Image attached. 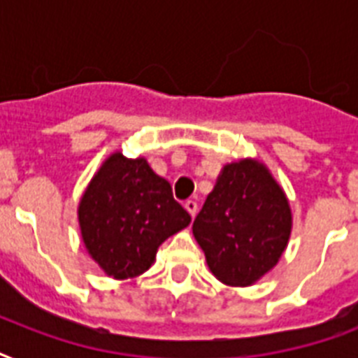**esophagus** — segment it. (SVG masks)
<instances>
[{"label":"esophagus","mask_w":358,"mask_h":358,"mask_svg":"<svg viewBox=\"0 0 358 358\" xmlns=\"http://www.w3.org/2000/svg\"><path fill=\"white\" fill-rule=\"evenodd\" d=\"M184 206H185V210H187V212H189L191 217H195L196 212H199V204H196L195 201H185Z\"/></svg>","instance_id":"1"}]
</instances>
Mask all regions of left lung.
Listing matches in <instances>:
<instances>
[{
    "instance_id": "obj_1",
    "label": "left lung",
    "mask_w": 358,
    "mask_h": 358,
    "mask_svg": "<svg viewBox=\"0 0 358 358\" xmlns=\"http://www.w3.org/2000/svg\"><path fill=\"white\" fill-rule=\"evenodd\" d=\"M288 196L255 157L227 163L193 223L213 277L250 286L277 266L292 234Z\"/></svg>"
}]
</instances>
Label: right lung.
<instances>
[{"mask_svg": "<svg viewBox=\"0 0 358 358\" xmlns=\"http://www.w3.org/2000/svg\"><path fill=\"white\" fill-rule=\"evenodd\" d=\"M81 239L108 277L124 280L156 262L159 245L191 223L173 187L146 157L113 152L92 176L78 204Z\"/></svg>", "mask_w": 358, "mask_h": 358, "instance_id": "obj_1", "label": "right lung"}]
</instances>
